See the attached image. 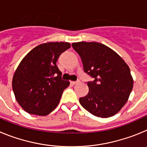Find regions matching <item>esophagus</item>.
<instances>
[{"label": "esophagus", "mask_w": 147, "mask_h": 147, "mask_svg": "<svg viewBox=\"0 0 147 147\" xmlns=\"http://www.w3.org/2000/svg\"><path fill=\"white\" fill-rule=\"evenodd\" d=\"M79 82H80V81H71V85H76Z\"/></svg>", "instance_id": "obj_1"}]
</instances>
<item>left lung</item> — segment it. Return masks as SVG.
I'll list each match as a JSON object with an SVG mask.
<instances>
[{
  "label": "left lung",
  "instance_id": "1",
  "mask_svg": "<svg viewBox=\"0 0 147 147\" xmlns=\"http://www.w3.org/2000/svg\"><path fill=\"white\" fill-rule=\"evenodd\" d=\"M81 57L83 69L93 78L88 82L89 92L80 103L97 117L108 118L120 111L127 102L133 80L129 66L113 50L96 42L72 43Z\"/></svg>",
  "mask_w": 147,
  "mask_h": 147
}]
</instances>
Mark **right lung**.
I'll use <instances>...</instances> for the list:
<instances>
[{"label":"right lung","mask_w":147,"mask_h":147,"mask_svg":"<svg viewBox=\"0 0 147 147\" xmlns=\"http://www.w3.org/2000/svg\"><path fill=\"white\" fill-rule=\"evenodd\" d=\"M70 47L66 42L40 44L22 59L13 76L12 89L17 102L27 113L47 115L57 107L70 85L62 80L57 61Z\"/></svg>","instance_id":"add662e5"}]
</instances>
